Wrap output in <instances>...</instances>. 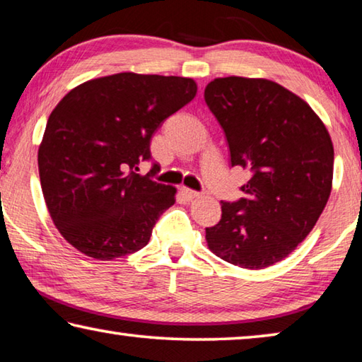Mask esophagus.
Listing matches in <instances>:
<instances>
[{"mask_svg":"<svg viewBox=\"0 0 362 362\" xmlns=\"http://www.w3.org/2000/svg\"><path fill=\"white\" fill-rule=\"evenodd\" d=\"M180 193H182V196L185 199H188V201H192V199H194V198H198L199 196V193L198 192H194V189H189V188H180Z\"/></svg>","mask_w":362,"mask_h":362,"instance_id":"obj_1","label":"esophagus"}]
</instances>
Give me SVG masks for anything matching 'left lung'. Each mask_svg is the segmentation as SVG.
Returning a JSON list of instances; mask_svg holds the SVG:
<instances>
[{
    "label": "left lung",
    "mask_w": 362,
    "mask_h": 362,
    "mask_svg": "<svg viewBox=\"0 0 362 362\" xmlns=\"http://www.w3.org/2000/svg\"><path fill=\"white\" fill-rule=\"evenodd\" d=\"M204 100L225 132L231 168L252 173L244 198L222 201L207 246L233 265L267 268L308 236L326 207L332 140L308 103L269 79L217 78Z\"/></svg>",
    "instance_id": "1"
}]
</instances>
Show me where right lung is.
<instances>
[{
  "label": "right lung",
  "instance_id": "add662e5",
  "mask_svg": "<svg viewBox=\"0 0 362 362\" xmlns=\"http://www.w3.org/2000/svg\"><path fill=\"white\" fill-rule=\"evenodd\" d=\"M192 78L116 73L71 89L49 116L38 150L42 194L66 241L113 260L150 241L174 187L140 175L155 131L196 95Z\"/></svg>",
  "mask_w": 362,
  "mask_h": 362
}]
</instances>
